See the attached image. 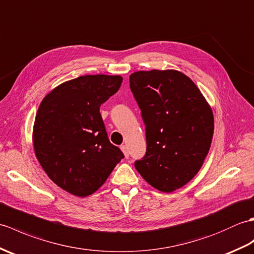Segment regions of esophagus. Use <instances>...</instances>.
Listing matches in <instances>:
<instances>
[{
	"mask_svg": "<svg viewBox=\"0 0 254 254\" xmlns=\"http://www.w3.org/2000/svg\"><path fill=\"white\" fill-rule=\"evenodd\" d=\"M121 149H122V151H123V153H124V155H125V157L127 159V157L129 156V151H128V148H127V145H125V144H123V145H121Z\"/></svg>",
	"mask_w": 254,
	"mask_h": 254,
	"instance_id": "obj_1",
	"label": "esophagus"
}]
</instances>
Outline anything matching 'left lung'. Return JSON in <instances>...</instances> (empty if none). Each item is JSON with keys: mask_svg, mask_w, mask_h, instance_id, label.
<instances>
[{"mask_svg": "<svg viewBox=\"0 0 254 254\" xmlns=\"http://www.w3.org/2000/svg\"><path fill=\"white\" fill-rule=\"evenodd\" d=\"M145 126L146 152L134 167L146 183L172 192L192 179L210 150L213 113L198 87L177 70L129 77Z\"/></svg>", "mask_w": 254, "mask_h": 254, "instance_id": "8db88e82", "label": "left lung"}]
</instances>
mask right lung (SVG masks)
<instances>
[{
  "mask_svg": "<svg viewBox=\"0 0 254 254\" xmlns=\"http://www.w3.org/2000/svg\"><path fill=\"white\" fill-rule=\"evenodd\" d=\"M121 76H80L60 84L39 106L33 126L36 156L50 179L67 192H95L124 159L112 144L100 106L121 88Z\"/></svg>",
  "mask_w": 254,
  "mask_h": 254,
  "instance_id": "obj_1",
  "label": "right lung"
}]
</instances>
